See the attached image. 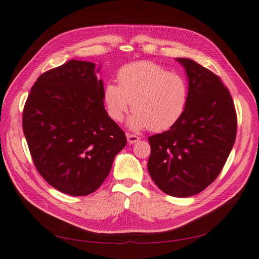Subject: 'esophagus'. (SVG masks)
<instances>
[{
  "mask_svg": "<svg viewBox=\"0 0 259 259\" xmlns=\"http://www.w3.org/2000/svg\"><path fill=\"white\" fill-rule=\"evenodd\" d=\"M127 140H128V143L130 144H134L136 142H138L140 140V137H138L136 135H130V134H127Z\"/></svg>",
  "mask_w": 259,
  "mask_h": 259,
  "instance_id": "1",
  "label": "esophagus"
}]
</instances>
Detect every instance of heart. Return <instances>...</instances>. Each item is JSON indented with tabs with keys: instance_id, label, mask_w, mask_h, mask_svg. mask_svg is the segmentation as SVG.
Wrapping results in <instances>:
<instances>
[{
	"instance_id": "b5f03b06",
	"label": "heart",
	"mask_w": 259,
	"mask_h": 259,
	"mask_svg": "<svg viewBox=\"0 0 259 259\" xmlns=\"http://www.w3.org/2000/svg\"><path fill=\"white\" fill-rule=\"evenodd\" d=\"M119 85L107 82L104 101L108 115L117 122L122 121L132 109L129 128H144L159 132L170 129L185 111L189 100V86L177 73H169L151 62L125 65L118 73Z\"/></svg>"
}]
</instances>
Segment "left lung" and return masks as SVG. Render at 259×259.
Masks as SVG:
<instances>
[{"mask_svg": "<svg viewBox=\"0 0 259 259\" xmlns=\"http://www.w3.org/2000/svg\"><path fill=\"white\" fill-rule=\"evenodd\" d=\"M189 82V100L179 121L149 137L148 171L165 194L188 197L218 178L236 138L237 118L220 77L190 58H176Z\"/></svg>", "mask_w": 259, "mask_h": 259, "instance_id": "1", "label": "left lung"}]
</instances>
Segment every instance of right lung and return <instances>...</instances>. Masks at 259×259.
<instances>
[{
    "mask_svg": "<svg viewBox=\"0 0 259 259\" xmlns=\"http://www.w3.org/2000/svg\"><path fill=\"white\" fill-rule=\"evenodd\" d=\"M101 66L71 61L41 74L23 110V131L36 169L53 188L93 193L127 144L104 106Z\"/></svg>",
    "mask_w": 259,
    "mask_h": 259,
    "instance_id": "obj_1",
    "label": "right lung"
}]
</instances>
